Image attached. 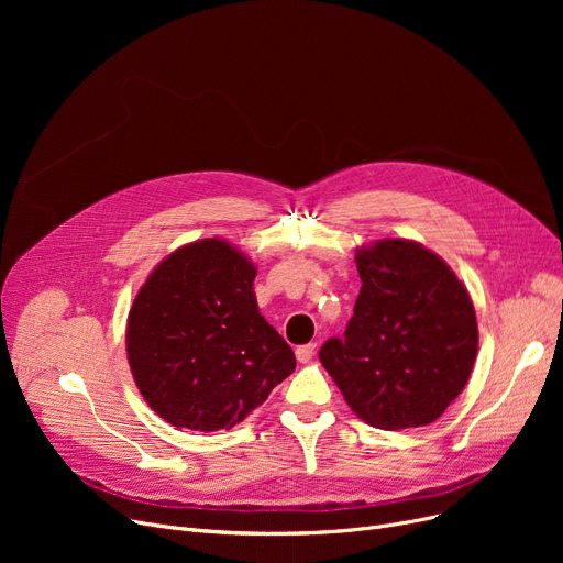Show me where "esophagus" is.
<instances>
[{"instance_id":"34e87169","label":"esophagus","mask_w":563,"mask_h":563,"mask_svg":"<svg viewBox=\"0 0 563 563\" xmlns=\"http://www.w3.org/2000/svg\"><path fill=\"white\" fill-rule=\"evenodd\" d=\"M314 349H317V344H303V346H299V349H297V361H299V363H310L312 356H314Z\"/></svg>"}]
</instances>
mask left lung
<instances>
[{
    "mask_svg": "<svg viewBox=\"0 0 563 563\" xmlns=\"http://www.w3.org/2000/svg\"><path fill=\"white\" fill-rule=\"evenodd\" d=\"M363 280L342 338L319 361L351 410L376 429L435 422L461 395L477 361V314L440 255L412 240L356 251Z\"/></svg>",
    "mask_w": 563,
    "mask_h": 563,
    "instance_id": "8db88e82",
    "label": "left lung"
}]
</instances>
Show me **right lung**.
<instances>
[{
	"label": "right lung",
	"mask_w": 563,
	"mask_h": 563,
	"mask_svg": "<svg viewBox=\"0 0 563 563\" xmlns=\"http://www.w3.org/2000/svg\"><path fill=\"white\" fill-rule=\"evenodd\" d=\"M255 264L219 236L164 257L128 317V361L143 399L177 429L240 424L297 358L255 301Z\"/></svg>",
	"instance_id": "add662e5"
}]
</instances>
